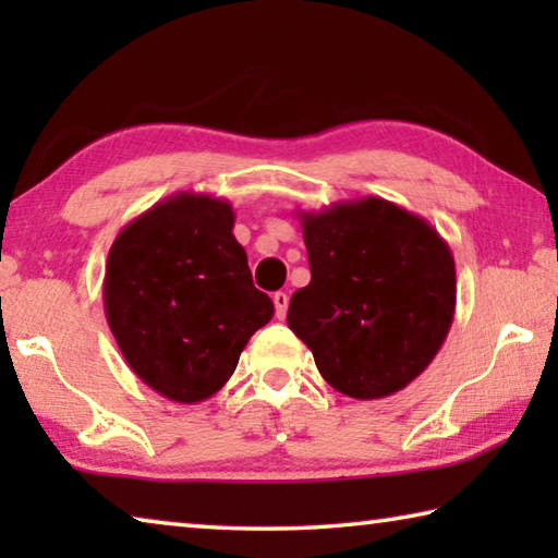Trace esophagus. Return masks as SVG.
Masks as SVG:
<instances>
[{
  "label": "esophagus",
  "mask_w": 558,
  "mask_h": 558,
  "mask_svg": "<svg viewBox=\"0 0 558 558\" xmlns=\"http://www.w3.org/2000/svg\"><path fill=\"white\" fill-rule=\"evenodd\" d=\"M272 305H276V317L286 319L288 305H290V298L286 295V292H276V295H272Z\"/></svg>",
  "instance_id": "obj_1"
}]
</instances>
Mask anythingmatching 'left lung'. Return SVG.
I'll use <instances>...</instances> for the list:
<instances>
[{
    "label": "left lung",
    "mask_w": 558,
    "mask_h": 558,
    "mask_svg": "<svg viewBox=\"0 0 558 558\" xmlns=\"http://www.w3.org/2000/svg\"><path fill=\"white\" fill-rule=\"evenodd\" d=\"M298 216L313 278L292 295L288 327L332 389L362 401L401 391L450 332V245L426 219L379 196Z\"/></svg>",
    "instance_id": "8db88e82"
}]
</instances>
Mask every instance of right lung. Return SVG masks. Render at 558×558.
I'll return each instance as SVG.
<instances>
[{
  "label": "right lung",
  "mask_w": 558,
  "mask_h": 558,
  "mask_svg": "<svg viewBox=\"0 0 558 558\" xmlns=\"http://www.w3.org/2000/svg\"><path fill=\"white\" fill-rule=\"evenodd\" d=\"M233 219L229 202L179 192L110 245L102 280L110 332L130 369L169 401L211 399L276 313L253 288Z\"/></svg>",
  "instance_id": "right-lung-1"
}]
</instances>
